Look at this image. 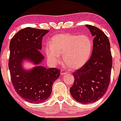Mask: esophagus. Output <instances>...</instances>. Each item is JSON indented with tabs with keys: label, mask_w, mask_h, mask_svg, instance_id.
Instances as JSON below:
<instances>
[{
	"label": "esophagus",
	"mask_w": 121,
	"mask_h": 121,
	"mask_svg": "<svg viewBox=\"0 0 121 121\" xmlns=\"http://www.w3.org/2000/svg\"><path fill=\"white\" fill-rule=\"evenodd\" d=\"M60 74H61V75H64V74H67V72L65 71L64 69H61V70Z\"/></svg>",
	"instance_id": "1"
}]
</instances>
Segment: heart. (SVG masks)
Segmentation results:
<instances>
[{"mask_svg": "<svg viewBox=\"0 0 121 121\" xmlns=\"http://www.w3.org/2000/svg\"><path fill=\"white\" fill-rule=\"evenodd\" d=\"M92 46V40L87 35L60 33L52 38L50 44L46 46L45 52L52 64L59 63L63 55L65 65L71 69H77L88 61Z\"/></svg>", "mask_w": 121, "mask_h": 121, "instance_id": "heart-1", "label": "heart"}]
</instances>
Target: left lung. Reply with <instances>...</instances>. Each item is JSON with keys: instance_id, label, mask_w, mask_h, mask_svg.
I'll return each mask as SVG.
<instances>
[{"instance_id": "1", "label": "left lung", "mask_w": 121, "mask_h": 121, "mask_svg": "<svg viewBox=\"0 0 121 121\" xmlns=\"http://www.w3.org/2000/svg\"><path fill=\"white\" fill-rule=\"evenodd\" d=\"M85 26L94 36L92 53L86 64L73 73L74 82L69 89L72 97L83 104L95 102L106 93L112 65L108 37L98 28Z\"/></svg>"}]
</instances>
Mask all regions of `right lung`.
I'll list each match as a JSON object with an SVG mask.
<instances>
[{
  "label": "right lung",
  "mask_w": 121,
  "mask_h": 121,
  "mask_svg": "<svg viewBox=\"0 0 121 121\" xmlns=\"http://www.w3.org/2000/svg\"><path fill=\"white\" fill-rule=\"evenodd\" d=\"M49 30L26 27L18 31L10 42L9 68L15 91L25 101L41 103L49 98L52 85L60 74L56 68L39 65L30 70L22 67L23 60L39 65L44 59L40 52L43 37Z\"/></svg>",
  "instance_id": "obj_1"
}]
</instances>
